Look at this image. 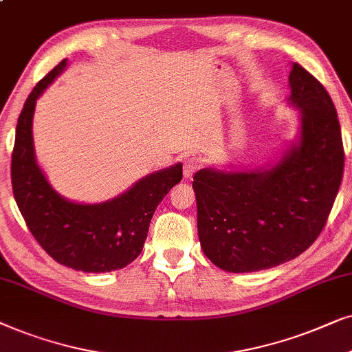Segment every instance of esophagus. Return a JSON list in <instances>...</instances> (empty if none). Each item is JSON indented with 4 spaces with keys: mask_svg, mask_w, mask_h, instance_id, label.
Here are the masks:
<instances>
[{
    "mask_svg": "<svg viewBox=\"0 0 352 352\" xmlns=\"http://www.w3.org/2000/svg\"><path fill=\"white\" fill-rule=\"evenodd\" d=\"M199 167H201V162H199L198 157L185 159V162H184V177H185V179H191V177H193L195 173L199 170Z\"/></svg>",
    "mask_w": 352,
    "mask_h": 352,
    "instance_id": "1",
    "label": "esophagus"
}]
</instances>
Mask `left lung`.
Here are the masks:
<instances>
[{"label":"left lung","instance_id":"obj_1","mask_svg":"<svg viewBox=\"0 0 352 352\" xmlns=\"http://www.w3.org/2000/svg\"><path fill=\"white\" fill-rule=\"evenodd\" d=\"M293 106L301 109V138L270 168L193 177L198 235L220 269L256 272L302 254L320 235L338 195L344 149L333 101L320 82L294 63Z\"/></svg>","mask_w":352,"mask_h":352}]
</instances>
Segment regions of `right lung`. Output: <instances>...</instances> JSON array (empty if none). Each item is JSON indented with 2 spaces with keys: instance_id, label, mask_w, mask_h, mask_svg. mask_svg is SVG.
Wrapping results in <instances>:
<instances>
[{
  "instance_id": "obj_1",
  "label": "right lung",
  "mask_w": 352,
  "mask_h": 352,
  "mask_svg": "<svg viewBox=\"0 0 352 352\" xmlns=\"http://www.w3.org/2000/svg\"><path fill=\"white\" fill-rule=\"evenodd\" d=\"M60 60L27 98L11 159L12 193L27 227L56 262L82 272H111L137 259L159 203L182 180V164L144 177L101 204H77L51 188L36 166L32 119L38 96L63 72Z\"/></svg>"
}]
</instances>
